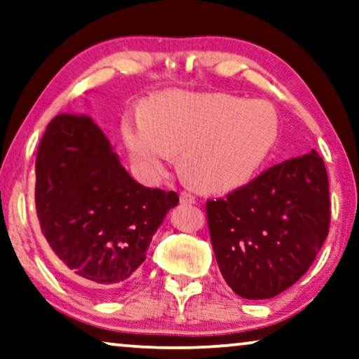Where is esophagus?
<instances>
[{"instance_id": "1", "label": "esophagus", "mask_w": 359, "mask_h": 359, "mask_svg": "<svg viewBox=\"0 0 359 359\" xmlns=\"http://www.w3.org/2000/svg\"><path fill=\"white\" fill-rule=\"evenodd\" d=\"M180 203H182V205H195L196 200H195L194 195L182 191V194H180Z\"/></svg>"}]
</instances>
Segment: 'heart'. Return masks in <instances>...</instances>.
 <instances>
[{
  "mask_svg": "<svg viewBox=\"0 0 359 359\" xmlns=\"http://www.w3.org/2000/svg\"><path fill=\"white\" fill-rule=\"evenodd\" d=\"M279 114L267 101L226 93L158 96L143 117H128L122 140L147 180L179 154L180 175L203 194H227L255 179L274 149Z\"/></svg>",
  "mask_w": 359,
  "mask_h": 359,
  "instance_id": "heart-1",
  "label": "heart"
}]
</instances>
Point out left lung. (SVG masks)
<instances>
[{"label":"left lung","mask_w":359,"mask_h":359,"mask_svg":"<svg viewBox=\"0 0 359 359\" xmlns=\"http://www.w3.org/2000/svg\"><path fill=\"white\" fill-rule=\"evenodd\" d=\"M219 269L238 297L267 299L309 269L329 233V179L311 149L267 169L224 200L208 201Z\"/></svg>","instance_id":"left-lung-1"}]
</instances>
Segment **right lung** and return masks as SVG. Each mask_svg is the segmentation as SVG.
<instances>
[{
    "mask_svg": "<svg viewBox=\"0 0 359 359\" xmlns=\"http://www.w3.org/2000/svg\"><path fill=\"white\" fill-rule=\"evenodd\" d=\"M35 206L41 233L90 295L109 298L132 280L175 191L133 180L87 114H57L36 153Z\"/></svg>",
    "mask_w": 359,
    "mask_h": 359,
    "instance_id": "right-lung-1",
    "label": "right lung"
}]
</instances>
